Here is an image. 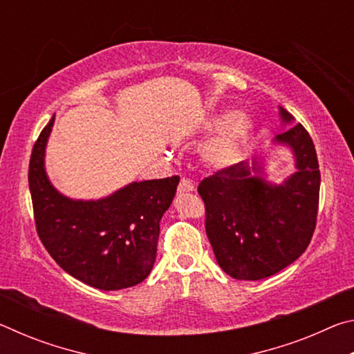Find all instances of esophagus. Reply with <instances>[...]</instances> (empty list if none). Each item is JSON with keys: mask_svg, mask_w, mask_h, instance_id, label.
<instances>
[{"mask_svg": "<svg viewBox=\"0 0 354 354\" xmlns=\"http://www.w3.org/2000/svg\"><path fill=\"white\" fill-rule=\"evenodd\" d=\"M195 189H196L195 184L187 178H183L181 181H179V185H178L179 194H185V192H195Z\"/></svg>", "mask_w": 354, "mask_h": 354, "instance_id": "1", "label": "esophagus"}]
</instances>
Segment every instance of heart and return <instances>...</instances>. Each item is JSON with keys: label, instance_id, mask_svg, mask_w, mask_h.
Segmentation results:
<instances>
[{"label": "heart", "instance_id": "b5f03b06", "mask_svg": "<svg viewBox=\"0 0 354 354\" xmlns=\"http://www.w3.org/2000/svg\"><path fill=\"white\" fill-rule=\"evenodd\" d=\"M221 133L215 136L203 149V158L214 169H226L234 165L247 153L254 134V124L247 113H232L220 112L214 113L201 123V131Z\"/></svg>", "mask_w": 354, "mask_h": 354}]
</instances>
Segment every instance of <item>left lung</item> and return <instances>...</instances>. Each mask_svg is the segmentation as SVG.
I'll use <instances>...</instances> for the list:
<instances>
[{
  "label": "left lung",
  "instance_id": "left-lung-1",
  "mask_svg": "<svg viewBox=\"0 0 354 354\" xmlns=\"http://www.w3.org/2000/svg\"><path fill=\"white\" fill-rule=\"evenodd\" d=\"M277 145L290 149L295 171L281 184L267 181L266 158L239 162L203 179L206 234L215 259L236 279L268 278L304 253L315 230L320 170L303 124L279 106Z\"/></svg>",
  "mask_w": 354,
  "mask_h": 354
}]
</instances>
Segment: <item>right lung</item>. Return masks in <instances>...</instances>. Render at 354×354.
I'll list each match as a JSON object with an SVG mask.
<instances>
[{
    "label": "right lung",
    "instance_id": "1",
    "mask_svg": "<svg viewBox=\"0 0 354 354\" xmlns=\"http://www.w3.org/2000/svg\"><path fill=\"white\" fill-rule=\"evenodd\" d=\"M55 115L29 160L35 226L57 266L100 290H120L145 279L156 261L159 221L175 198L178 176L131 183L100 200L61 194L45 170Z\"/></svg>",
    "mask_w": 354,
    "mask_h": 354
}]
</instances>
